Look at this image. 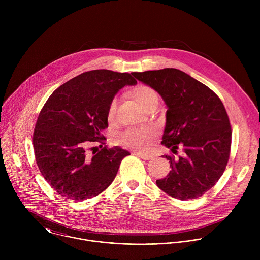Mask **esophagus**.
<instances>
[{
	"instance_id": "esophagus-1",
	"label": "esophagus",
	"mask_w": 260,
	"mask_h": 260,
	"mask_svg": "<svg viewBox=\"0 0 260 260\" xmlns=\"http://www.w3.org/2000/svg\"><path fill=\"white\" fill-rule=\"evenodd\" d=\"M134 155H137L138 157L144 159V160H150L152 158L151 154H147V153H143V152H134Z\"/></svg>"
}]
</instances>
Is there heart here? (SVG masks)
<instances>
[{
	"instance_id": "obj_1",
	"label": "heart",
	"mask_w": 260,
	"mask_h": 260,
	"mask_svg": "<svg viewBox=\"0 0 260 260\" xmlns=\"http://www.w3.org/2000/svg\"><path fill=\"white\" fill-rule=\"evenodd\" d=\"M127 96L135 101L145 111L156 108L159 103L158 92L153 87L146 84H138L130 88L127 91ZM116 112L117 101L116 99H113L107 110V120L109 123H113L115 121ZM157 135L158 130L152 126L130 128L118 135L117 142L126 148L147 150Z\"/></svg>"
}]
</instances>
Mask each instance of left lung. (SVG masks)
<instances>
[{"label":"left lung","instance_id":"8db88e82","mask_svg":"<svg viewBox=\"0 0 260 260\" xmlns=\"http://www.w3.org/2000/svg\"><path fill=\"white\" fill-rule=\"evenodd\" d=\"M164 99L166 126L162 144L174 154L163 155L171 171L157 186L168 195L189 200L216 184L226 168L231 147V126L220 98L206 85L184 72L165 68L133 72Z\"/></svg>","mask_w":260,"mask_h":260}]
</instances>
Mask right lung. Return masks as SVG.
Listing matches in <instances>:
<instances>
[{
	"mask_svg": "<svg viewBox=\"0 0 260 260\" xmlns=\"http://www.w3.org/2000/svg\"><path fill=\"white\" fill-rule=\"evenodd\" d=\"M137 81L129 73L92 70L57 88L38 116L33 147L39 170L65 198L83 201L103 192L116 177L120 163L130 153L107 145L89 153L108 128L107 110L115 94Z\"/></svg>",
	"mask_w": 260,
	"mask_h": 260,
	"instance_id": "obj_1",
	"label": "right lung"
}]
</instances>
